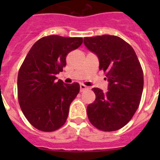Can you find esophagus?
Segmentation results:
<instances>
[{
	"mask_svg": "<svg viewBox=\"0 0 160 160\" xmlns=\"http://www.w3.org/2000/svg\"><path fill=\"white\" fill-rule=\"evenodd\" d=\"M87 89H88V87L87 86H85V85H83V84H80V90L81 92H82V91H84V90H87Z\"/></svg>",
	"mask_w": 160,
	"mask_h": 160,
	"instance_id": "1",
	"label": "esophagus"
}]
</instances>
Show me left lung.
I'll return each mask as SVG.
<instances>
[{
    "mask_svg": "<svg viewBox=\"0 0 160 160\" xmlns=\"http://www.w3.org/2000/svg\"><path fill=\"white\" fill-rule=\"evenodd\" d=\"M84 44L97 55L100 70L109 81L105 94L99 88L92 89L95 100L87 106L89 120L102 131L118 130L139 108L144 87L141 65L132 46L119 36L85 37Z\"/></svg>",
    "mask_w": 160,
    "mask_h": 160,
    "instance_id": "left-lung-1",
    "label": "left lung"
}]
</instances>
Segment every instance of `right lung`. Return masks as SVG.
Returning <instances> with one entry per match:
<instances>
[{
	"label": "right lung",
	"mask_w": 160,
	"mask_h": 160,
	"mask_svg": "<svg viewBox=\"0 0 160 160\" xmlns=\"http://www.w3.org/2000/svg\"><path fill=\"white\" fill-rule=\"evenodd\" d=\"M82 42L81 37L45 36L25 58L18 72L17 95L24 115L36 129L52 132L65 124L80 85L57 81L55 75L65 67L66 55Z\"/></svg>",
	"instance_id": "obj_1"
}]
</instances>
